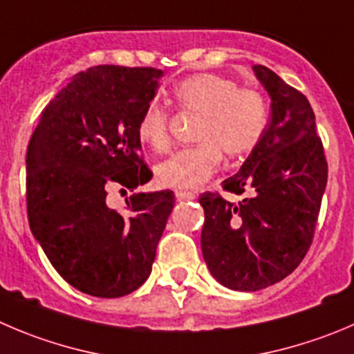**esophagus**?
Wrapping results in <instances>:
<instances>
[{
  "label": "esophagus",
  "mask_w": 354,
  "mask_h": 354,
  "mask_svg": "<svg viewBox=\"0 0 354 354\" xmlns=\"http://www.w3.org/2000/svg\"><path fill=\"white\" fill-rule=\"evenodd\" d=\"M175 198L179 201H189L196 198V194L189 193V191H175Z\"/></svg>",
  "instance_id": "1"
}]
</instances>
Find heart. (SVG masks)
<instances>
[{
	"instance_id": "b5f03b06",
	"label": "heart",
	"mask_w": 354,
	"mask_h": 354,
	"mask_svg": "<svg viewBox=\"0 0 354 354\" xmlns=\"http://www.w3.org/2000/svg\"><path fill=\"white\" fill-rule=\"evenodd\" d=\"M180 109L200 114L194 129L198 144L177 151L156 167V180L171 189H198L230 158L250 153L268 129V106L259 92L238 88L233 80L218 74H196L175 86ZM140 144L153 153H165L171 142L170 116L149 104L137 123Z\"/></svg>"
}]
</instances>
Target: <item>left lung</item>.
Wrapping results in <instances>:
<instances>
[{"label":"left lung","instance_id":"8db88e82","mask_svg":"<svg viewBox=\"0 0 354 354\" xmlns=\"http://www.w3.org/2000/svg\"><path fill=\"white\" fill-rule=\"evenodd\" d=\"M252 69L271 99V118L240 171L222 183L247 198L233 205L200 196L205 262L218 283L241 292L278 283L301 264L328 175L309 100L266 66Z\"/></svg>","mask_w":354,"mask_h":354}]
</instances>
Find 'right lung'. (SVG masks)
<instances>
[{
    "label": "right lung",
    "mask_w": 354,
    "mask_h": 354,
    "mask_svg": "<svg viewBox=\"0 0 354 354\" xmlns=\"http://www.w3.org/2000/svg\"><path fill=\"white\" fill-rule=\"evenodd\" d=\"M163 71L95 66L45 107L26 158L32 236L60 276L93 297L132 294L149 278L174 208L171 191L133 193L127 208L107 191H136L153 174L140 158L137 123Z\"/></svg>",
    "instance_id": "right-lung-1"
}]
</instances>
